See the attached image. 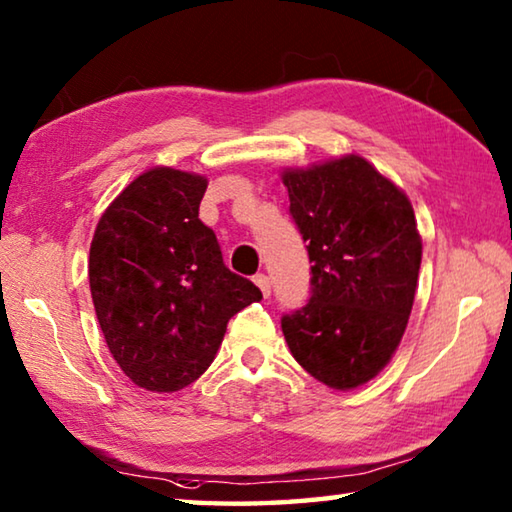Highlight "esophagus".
<instances>
[{
	"mask_svg": "<svg viewBox=\"0 0 512 512\" xmlns=\"http://www.w3.org/2000/svg\"><path fill=\"white\" fill-rule=\"evenodd\" d=\"M255 284L259 287V291H262L264 298L271 296V280H268V275L257 273V275H255Z\"/></svg>",
	"mask_w": 512,
	"mask_h": 512,
	"instance_id": "esophagus-1",
	"label": "esophagus"
}]
</instances>
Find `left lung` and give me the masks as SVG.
<instances>
[{
    "label": "left lung",
    "mask_w": 512,
    "mask_h": 512,
    "mask_svg": "<svg viewBox=\"0 0 512 512\" xmlns=\"http://www.w3.org/2000/svg\"><path fill=\"white\" fill-rule=\"evenodd\" d=\"M307 241L311 296L282 316L296 361L332 388L366 384L409 323L422 241L409 198L359 155L284 171Z\"/></svg>",
    "instance_id": "1"
}]
</instances>
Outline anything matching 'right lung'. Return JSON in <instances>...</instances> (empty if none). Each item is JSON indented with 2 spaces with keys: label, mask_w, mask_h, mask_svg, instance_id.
<instances>
[{
  "label": "right lung",
  "mask_w": 512,
  "mask_h": 512,
  "mask_svg": "<svg viewBox=\"0 0 512 512\" xmlns=\"http://www.w3.org/2000/svg\"><path fill=\"white\" fill-rule=\"evenodd\" d=\"M207 180L158 167L103 212L90 246V291L108 350L146 391L171 393L214 361L228 320L262 300L223 262L198 219Z\"/></svg>",
  "instance_id": "1"
}]
</instances>
